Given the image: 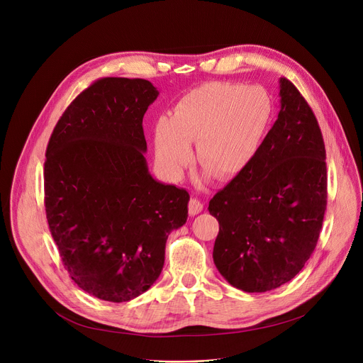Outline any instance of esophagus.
<instances>
[{
    "label": "esophagus",
    "mask_w": 363,
    "mask_h": 363,
    "mask_svg": "<svg viewBox=\"0 0 363 363\" xmlns=\"http://www.w3.org/2000/svg\"><path fill=\"white\" fill-rule=\"evenodd\" d=\"M203 207H204V204L199 199H191L188 201V212L191 216H196L200 212H203Z\"/></svg>",
    "instance_id": "1"
}]
</instances>
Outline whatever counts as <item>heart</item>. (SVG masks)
I'll return each mask as SVG.
<instances>
[{
  "instance_id": "1",
  "label": "heart",
  "mask_w": 363,
  "mask_h": 363,
  "mask_svg": "<svg viewBox=\"0 0 363 363\" xmlns=\"http://www.w3.org/2000/svg\"><path fill=\"white\" fill-rule=\"evenodd\" d=\"M272 116L269 95L260 86L206 82L178 100L155 129V150L172 178L193 159L219 181H230L257 155Z\"/></svg>"
}]
</instances>
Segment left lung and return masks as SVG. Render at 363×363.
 <instances>
[{
  "label": "left lung",
  "mask_w": 363,
  "mask_h": 363,
  "mask_svg": "<svg viewBox=\"0 0 363 363\" xmlns=\"http://www.w3.org/2000/svg\"><path fill=\"white\" fill-rule=\"evenodd\" d=\"M257 155L208 203L219 222L213 260L235 289L264 293L291 281L313 253L327 208L325 144L315 114L287 78Z\"/></svg>",
  "instance_id": "obj_1"
}]
</instances>
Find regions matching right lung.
I'll return each mask as SVG.
<instances>
[{
	"instance_id": "right-lung-1",
	"label": "right lung",
	"mask_w": 363,
	"mask_h": 363,
	"mask_svg": "<svg viewBox=\"0 0 363 363\" xmlns=\"http://www.w3.org/2000/svg\"><path fill=\"white\" fill-rule=\"evenodd\" d=\"M159 91L101 78L65 110L47 145L44 203L65 269L88 294L129 301L159 278L189 194L150 175L143 118Z\"/></svg>"
}]
</instances>
